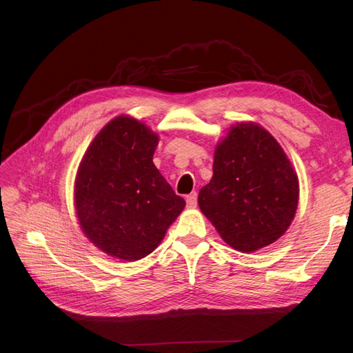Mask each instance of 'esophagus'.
Returning <instances> with one entry per match:
<instances>
[{"label":"esophagus","instance_id":"1","mask_svg":"<svg viewBox=\"0 0 353 353\" xmlns=\"http://www.w3.org/2000/svg\"><path fill=\"white\" fill-rule=\"evenodd\" d=\"M197 206V194L196 193H191L190 196H187V208L193 209Z\"/></svg>","mask_w":353,"mask_h":353}]
</instances>
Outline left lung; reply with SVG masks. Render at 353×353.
I'll list each match as a JSON object with an SVG mask.
<instances>
[{
  "mask_svg": "<svg viewBox=\"0 0 353 353\" xmlns=\"http://www.w3.org/2000/svg\"><path fill=\"white\" fill-rule=\"evenodd\" d=\"M297 201V175L275 138L253 122L231 126L199 193L200 210L222 240L244 253L266 248L290 227Z\"/></svg>",
  "mask_w": 353,
  "mask_h": 353,
  "instance_id": "obj_1",
  "label": "left lung"
}]
</instances>
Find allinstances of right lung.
Returning <instances> with one entry per match:
<instances>
[{
    "label": "right lung",
    "instance_id": "add662e5",
    "mask_svg": "<svg viewBox=\"0 0 353 353\" xmlns=\"http://www.w3.org/2000/svg\"><path fill=\"white\" fill-rule=\"evenodd\" d=\"M159 137L130 116L95 135L74 181V208L85 236L122 261L150 254L185 201L153 163Z\"/></svg>",
    "mask_w": 353,
    "mask_h": 353
}]
</instances>
